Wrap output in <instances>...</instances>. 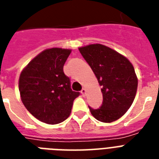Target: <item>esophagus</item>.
<instances>
[{
  "mask_svg": "<svg viewBox=\"0 0 159 159\" xmlns=\"http://www.w3.org/2000/svg\"><path fill=\"white\" fill-rule=\"evenodd\" d=\"M80 93H82V95H83V96H85V93H86L85 89H82V90L80 91Z\"/></svg>",
  "mask_w": 159,
  "mask_h": 159,
  "instance_id": "34e87169",
  "label": "esophagus"
}]
</instances>
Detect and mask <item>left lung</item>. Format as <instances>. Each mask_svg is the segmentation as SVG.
<instances>
[{"label":"left lung","mask_w":159,"mask_h":159,"mask_svg":"<svg viewBox=\"0 0 159 159\" xmlns=\"http://www.w3.org/2000/svg\"><path fill=\"white\" fill-rule=\"evenodd\" d=\"M79 50L102 88L103 104L96 109L89 106L91 114L104 123L119 119L129 109L136 95L138 79L134 66L124 55L100 44Z\"/></svg>","instance_id":"left-lung-1"}]
</instances>
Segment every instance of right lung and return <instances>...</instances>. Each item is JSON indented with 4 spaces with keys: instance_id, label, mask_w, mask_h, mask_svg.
Segmentation results:
<instances>
[{
    "instance_id": "obj_1",
    "label": "right lung",
    "mask_w": 159,
    "mask_h": 159,
    "mask_svg": "<svg viewBox=\"0 0 159 159\" xmlns=\"http://www.w3.org/2000/svg\"><path fill=\"white\" fill-rule=\"evenodd\" d=\"M71 50L51 48L35 56L20 73L19 90L22 103L40 121L60 124L71 113L80 92L71 89L64 65Z\"/></svg>"
}]
</instances>
